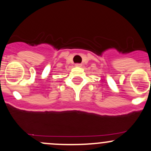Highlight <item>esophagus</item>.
Returning <instances> with one entry per match:
<instances>
[{
  "instance_id": "esophagus-1",
  "label": "esophagus",
  "mask_w": 151,
  "mask_h": 151,
  "mask_svg": "<svg viewBox=\"0 0 151 151\" xmlns=\"http://www.w3.org/2000/svg\"><path fill=\"white\" fill-rule=\"evenodd\" d=\"M75 66L76 67H81V66H82V64H81V63H76Z\"/></svg>"
}]
</instances>
